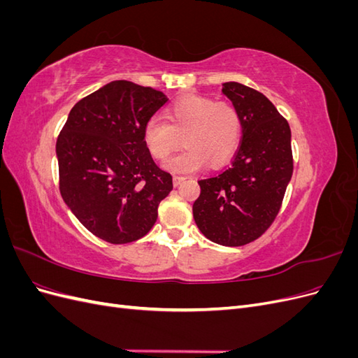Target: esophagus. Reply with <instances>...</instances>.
I'll list each match as a JSON object with an SVG mask.
<instances>
[{
  "mask_svg": "<svg viewBox=\"0 0 358 358\" xmlns=\"http://www.w3.org/2000/svg\"><path fill=\"white\" fill-rule=\"evenodd\" d=\"M183 182H185V178H182V176H173V185H175V187L182 185Z\"/></svg>",
  "mask_w": 358,
  "mask_h": 358,
  "instance_id": "obj_1",
  "label": "esophagus"
}]
</instances>
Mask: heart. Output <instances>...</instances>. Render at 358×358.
I'll return each instance as SVG.
<instances>
[{
	"mask_svg": "<svg viewBox=\"0 0 358 358\" xmlns=\"http://www.w3.org/2000/svg\"><path fill=\"white\" fill-rule=\"evenodd\" d=\"M166 121L149 119L143 128V142L154 158L167 159L179 145L187 149L166 162L173 173H192L209 161L220 167L239 148L242 137L241 115L229 103H216L208 96L191 95L173 103Z\"/></svg>",
	"mask_w": 358,
	"mask_h": 358,
	"instance_id": "obj_1",
	"label": "heart"
}]
</instances>
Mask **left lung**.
Listing matches in <instances>:
<instances>
[{
  "instance_id": "obj_1",
  "label": "left lung",
  "mask_w": 358,
  "mask_h": 358,
  "mask_svg": "<svg viewBox=\"0 0 358 358\" xmlns=\"http://www.w3.org/2000/svg\"><path fill=\"white\" fill-rule=\"evenodd\" d=\"M222 95L241 115L242 143L230 167L199 180L192 215L209 241L242 246L258 239L279 212L292 175L291 131L262 92L225 82Z\"/></svg>"
}]
</instances>
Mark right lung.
<instances>
[{"instance_id": "1", "label": "right lung", "mask_w": 358, "mask_h": 358, "mask_svg": "<svg viewBox=\"0 0 358 358\" xmlns=\"http://www.w3.org/2000/svg\"><path fill=\"white\" fill-rule=\"evenodd\" d=\"M167 95L113 80L69 113L57 140L59 191L86 230L115 245L152 229L158 206L173 189L143 142V128Z\"/></svg>"}]
</instances>
